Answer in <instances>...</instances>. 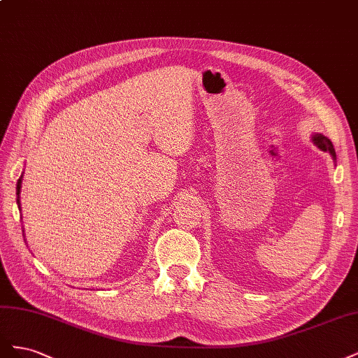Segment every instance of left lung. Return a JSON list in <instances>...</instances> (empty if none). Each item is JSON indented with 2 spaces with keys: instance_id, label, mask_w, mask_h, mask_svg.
I'll use <instances>...</instances> for the list:
<instances>
[{
  "instance_id": "obj_1",
  "label": "left lung",
  "mask_w": 358,
  "mask_h": 358,
  "mask_svg": "<svg viewBox=\"0 0 358 358\" xmlns=\"http://www.w3.org/2000/svg\"><path fill=\"white\" fill-rule=\"evenodd\" d=\"M312 142L315 143L321 150H326V152H330V155L336 159V152H334V148H333V143L330 142V138L322 136V134H313L312 136Z\"/></svg>"
}]
</instances>
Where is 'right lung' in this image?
<instances>
[{"instance_id": "add662e5", "label": "right lung", "mask_w": 358, "mask_h": 358, "mask_svg": "<svg viewBox=\"0 0 358 358\" xmlns=\"http://www.w3.org/2000/svg\"><path fill=\"white\" fill-rule=\"evenodd\" d=\"M22 176H24V175H20V178L17 179V185H16V196H17V200H16V201H17L19 208H20V201H19L20 197H19V194H20V183H22Z\"/></svg>"}]
</instances>
